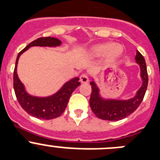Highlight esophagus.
<instances>
[{
    "instance_id": "34e87169",
    "label": "esophagus",
    "mask_w": 160,
    "mask_h": 160,
    "mask_svg": "<svg viewBox=\"0 0 160 160\" xmlns=\"http://www.w3.org/2000/svg\"><path fill=\"white\" fill-rule=\"evenodd\" d=\"M80 80L82 83H86L89 81L88 80V76L86 73H83L80 77Z\"/></svg>"
}]
</instances>
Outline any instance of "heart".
Here are the masks:
<instances>
[{
  "mask_svg": "<svg viewBox=\"0 0 160 160\" xmlns=\"http://www.w3.org/2000/svg\"><path fill=\"white\" fill-rule=\"evenodd\" d=\"M123 52L122 46L118 44H112L110 42L102 43L93 46L92 53L94 56L100 57L107 54V59L114 61L118 58Z\"/></svg>",
  "mask_w": 160,
  "mask_h": 160,
  "instance_id": "1",
  "label": "heart"
}]
</instances>
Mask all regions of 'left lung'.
I'll return each mask as SVG.
<instances>
[{
  "instance_id": "1",
  "label": "left lung",
  "mask_w": 160,
  "mask_h": 160,
  "mask_svg": "<svg viewBox=\"0 0 160 160\" xmlns=\"http://www.w3.org/2000/svg\"><path fill=\"white\" fill-rule=\"evenodd\" d=\"M135 59L141 67V76L143 83L134 98H130L129 100H103L99 96V91L95 82L92 81L90 83L92 91L89 103L92 110L98 118L107 121L122 120L130 115L141 105L147 90L148 76L145 60L139 51L137 52Z\"/></svg>"
}]
</instances>
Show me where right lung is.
<instances>
[{"instance_id":"obj_1","label":"right lung","mask_w":160,"mask_h":160,"mask_svg":"<svg viewBox=\"0 0 160 160\" xmlns=\"http://www.w3.org/2000/svg\"><path fill=\"white\" fill-rule=\"evenodd\" d=\"M62 42L53 37H42L37 38L19 52L16 61L14 72H13V88L15 94L19 105L30 115L40 119L50 120L62 115L68 104L70 95L80 84L78 77L72 79L65 83L55 95L46 98H38L28 95L25 91L23 84L18 78L16 68L19 56L31 46H58Z\"/></svg>"}]
</instances>
